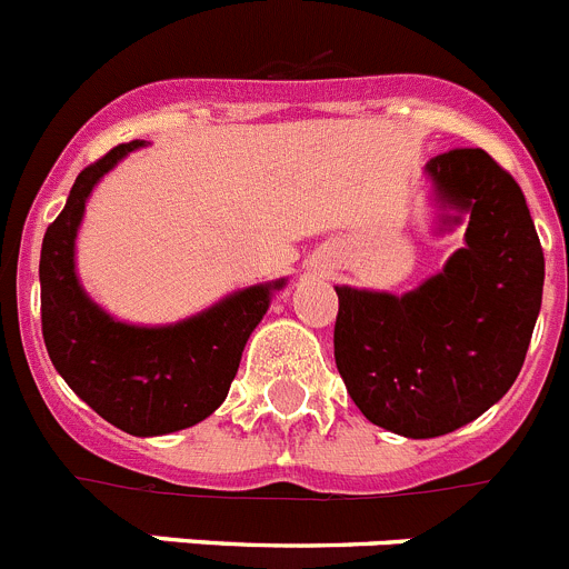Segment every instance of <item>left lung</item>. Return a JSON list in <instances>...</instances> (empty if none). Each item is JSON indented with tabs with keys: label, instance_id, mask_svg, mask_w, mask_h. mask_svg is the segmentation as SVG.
<instances>
[{
	"label": "left lung",
	"instance_id": "obj_1",
	"mask_svg": "<svg viewBox=\"0 0 569 569\" xmlns=\"http://www.w3.org/2000/svg\"><path fill=\"white\" fill-rule=\"evenodd\" d=\"M436 233L465 244L416 290L339 284L336 367L367 421L436 439L479 419L525 365L541 310L545 253L525 193L479 148L425 164Z\"/></svg>",
	"mask_w": 569,
	"mask_h": 569
}]
</instances>
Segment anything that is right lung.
Masks as SVG:
<instances>
[{"instance_id": "1", "label": "right lung", "mask_w": 569, "mask_h": 569, "mask_svg": "<svg viewBox=\"0 0 569 569\" xmlns=\"http://www.w3.org/2000/svg\"><path fill=\"white\" fill-rule=\"evenodd\" d=\"M144 144H119L77 176L44 233L39 284L42 336L57 373L104 421L148 439L199 425L228 399L241 350L288 279L241 288L170 325H130L90 299L77 273L84 208L104 176Z\"/></svg>"}]
</instances>
